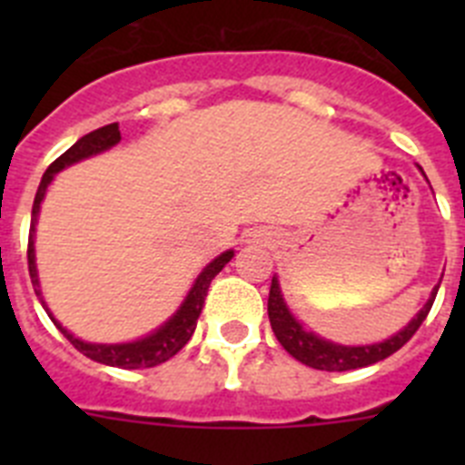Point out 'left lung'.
<instances>
[{"label":"left lung","instance_id":"1","mask_svg":"<svg viewBox=\"0 0 465 465\" xmlns=\"http://www.w3.org/2000/svg\"><path fill=\"white\" fill-rule=\"evenodd\" d=\"M435 295H438V286H435V291L430 293L429 302L421 307V312H419L401 332H396L391 340H384V342L380 344H368V347H342V344L326 342V340L316 338V335L307 332L305 328L300 326L293 316H291V312L286 310V302H283L282 298L277 279H272V286H270L268 314L274 335H277L282 347L286 349L293 359H298L300 363L310 365V368H316V371L344 372L356 371V368H365V365H372L377 363V361H384L386 356L396 354L398 349L408 342L414 332L419 331V326L424 323L430 307H433Z\"/></svg>","mask_w":465,"mask_h":465}]
</instances>
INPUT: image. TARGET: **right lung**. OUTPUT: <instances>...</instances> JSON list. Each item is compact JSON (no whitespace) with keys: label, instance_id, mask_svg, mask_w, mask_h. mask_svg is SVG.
<instances>
[{"label":"right lung","instance_id":"obj_1","mask_svg":"<svg viewBox=\"0 0 465 465\" xmlns=\"http://www.w3.org/2000/svg\"><path fill=\"white\" fill-rule=\"evenodd\" d=\"M118 142H121V130H118V123H109V125H104V127H97V130L88 133L85 137H81L79 142L74 143L72 149L64 151L60 158L53 160L51 165H48V170L44 172V176H41L39 191H36L35 204H32L30 240H27V268H30V279L35 286H39V279H36V262H35L36 213H39L41 200H44V195H46L48 183L53 182V174L60 170H64V167L72 165V163H79V160L88 158V155H94V153H100V151L111 149V146ZM230 258H232V252H225V253H221L219 258H213L207 268L200 272V277L195 279L191 293H188V298L183 300V305L179 307V312L172 316L165 326L158 328L155 332H151L149 338L137 340V342H127V344L81 342L79 338H74L72 332L64 331V328L60 326V323H57L51 314L48 316H51L53 322H55V326L60 328V332H63L64 338H67L74 347L79 349L81 354L88 356V359H93V361H97V363L114 365V368H125V371L153 368V365L165 363V361L172 359V356H174L179 349L186 347V342L191 340L193 331H195L197 316H200V312H203L204 298H207V291H209V283H212V279L216 277L221 270H223V265L230 261ZM35 291H36V295H41L39 289H35ZM39 300H41V305L46 307L44 298H39ZM46 312H48V307H46Z\"/></svg>","mask_w":465,"mask_h":465}]
</instances>
